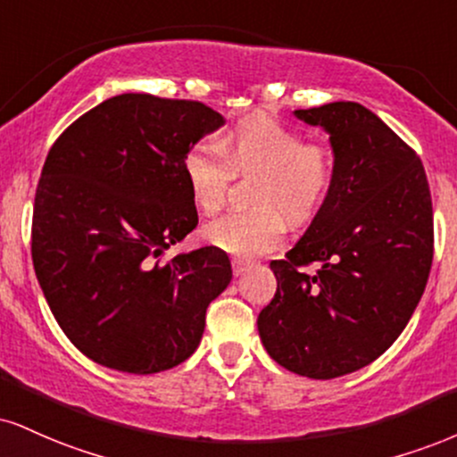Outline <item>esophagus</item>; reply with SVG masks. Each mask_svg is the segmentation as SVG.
<instances>
[{"label":"esophagus","instance_id":"1","mask_svg":"<svg viewBox=\"0 0 457 457\" xmlns=\"http://www.w3.org/2000/svg\"><path fill=\"white\" fill-rule=\"evenodd\" d=\"M251 266H253L251 260H245V257H232V270H234L236 277L245 274Z\"/></svg>","mask_w":457,"mask_h":457}]
</instances>
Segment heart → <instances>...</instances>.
I'll list each match as a JSON object with an SVG mask.
<instances>
[{
  "instance_id": "1",
  "label": "heart",
  "mask_w": 457,
  "mask_h": 457,
  "mask_svg": "<svg viewBox=\"0 0 457 457\" xmlns=\"http://www.w3.org/2000/svg\"><path fill=\"white\" fill-rule=\"evenodd\" d=\"M217 159L206 146L183 157L191 200L204 214L221 211L229 176H255L249 189L251 211L229 212L202 229L214 249L236 257H255L281 243L285 219L311 221L334 185V157L326 146L306 145L298 129L281 120L253 114L214 142Z\"/></svg>"
}]
</instances>
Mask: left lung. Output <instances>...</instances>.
<instances>
[{
    "mask_svg": "<svg viewBox=\"0 0 457 457\" xmlns=\"http://www.w3.org/2000/svg\"><path fill=\"white\" fill-rule=\"evenodd\" d=\"M294 114L329 134L334 185L294 249L270 263L277 294L257 329L277 364L337 378L386 353L420 304L434 255L432 197L413 148L361 104Z\"/></svg>",
    "mask_w": 457,
    "mask_h": 457,
    "instance_id": "left-lung-1",
    "label": "left lung"
}]
</instances>
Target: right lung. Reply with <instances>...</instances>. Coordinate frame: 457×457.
Wrapping results in <instances>:
<instances>
[{"label":"right lung","mask_w":457,"mask_h":457,"mask_svg":"<svg viewBox=\"0 0 457 457\" xmlns=\"http://www.w3.org/2000/svg\"><path fill=\"white\" fill-rule=\"evenodd\" d=\"M225 119L202 102L123 93L59 136L36 189L31 257L65 337L97 364L153 375L185 361L232 281L223 251L159 257L197 225L183 157Z\"/></svg>","instance_id":"obj_1"}]
</instances>
